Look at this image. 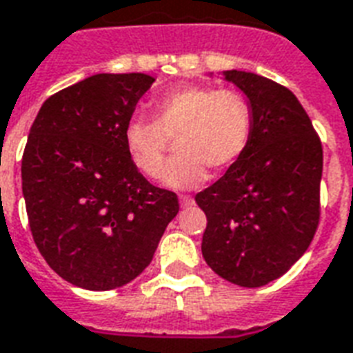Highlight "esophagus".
<instances>
[{
  "mask_svg": "<svg viewBox=\"0 0 353 353\" xmlns=\"http://www.w3.org/2000/svg\"><path fill=\"white\" fill-rule=\"evenodd\" d=\"M179 203H181V208H189V205L194 203V198L189 196V194H181V196H179Z\"/></svg>",
  "mask_w": 353,
  "mask_h": 353,
  "instance_id": "esophagus-1",
  "label": "esophagus"
}]
</instances>
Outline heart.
I'll use <instances>...</instances> for the list:
<instances>
[{"instance_id": "1", "label": "heart", "mask_w": 353, "mask_h": 353, "mask_svg": "<svg viewBox=\"0 0 353 353\" xmlns=\"http://www.w3.org/2000/svg\"><path fill=\"white\" fill-rule=\"evenodd\" d=\"M153 117H132L125 127V148L145 177L161 176L168 140L179 155L161 181L170 189H192L205 181L208 168L228 170L245 155L252 138L254 114L249 99L236 90L181 85L153 101Z\"/></svg>"}]
</instances>
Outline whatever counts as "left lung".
<instances>
[{
    "instance_id": "1",
    "label": "left lung",
    "mask_w": 353,
    "mask_h": 353,
    "mask_svg": "<svg viewBox=\"0 0 353 353\" xmlns=\"http://www.w3.org/2000/svg\"><path fill=\"white\" fill-rule=\"evenodd\" d=\"M252 106L245 155L196 194L208 216L202 254L228 283L258 288L305 254L320 221L322 142L297 97L254 72L224 70Z\"/></svg>"
}]
</instances>
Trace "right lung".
<instances>
[{"label":"right lung","instance_id":"obj_1","mask_svg":"<svg viewBox=\"0 0 353 353\" xmlns=\"http://www.w3.org/2000/svg\"><path fill=\"white\" fill-rule=\"evenodd\" d=\"M155 78L93 74L41 106L22 157V192L33 241L67 283L104 292L153 260L176 192L134 168L125 127Z\"/></svg>","mask_w":353,"mask_h":353}]
</instances>
